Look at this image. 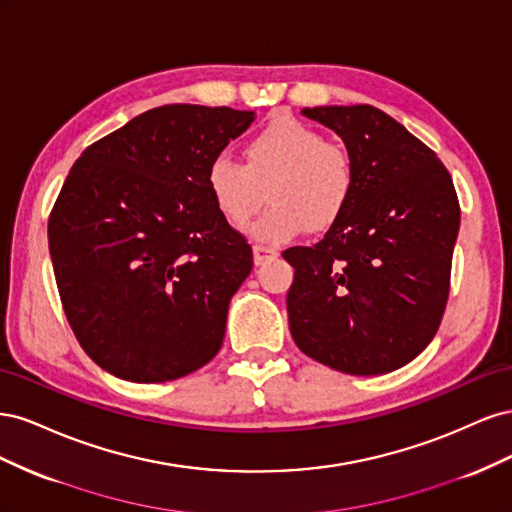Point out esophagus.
<instances>
[{
  "mask_svg": "<svg viewBox=\"0 0 512 512\" xmlns=\"http://www.w3.org/2000/svg\"><path fill=\"white\" fill-rule=\"evenodd\" d=\"M277 258V252L273 250V247H267V245H254V265L260 267L265 265V262Z\"/></svg>",
  "mask_w": 512,
  "mask_h": 512,
  "instance_id": "34e87169",
  "label": "esophagus"
}]
</instances>
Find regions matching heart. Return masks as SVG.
I'll return each mask as SVG.
<instances>
[{"label": "heart", "instance_id": "1", "mask_svg": "<svg viewBox=\"0 0 512 512\" xmlns=\"http://www.w3.org/2000/svg\"><path fill=\"white\" fill-rule=\"evenodd\" d=\"M247 166L215 156L207 168V190L222 218L245 226L269 188L271 207L250 228L252 237L284 243L309 232H327L348 211L356 190V168L344 147L327 143L316 128L290 115H275L245 145Z\"/></svg>", "mask_w": 512, "mask_h": 512}]
</instances>
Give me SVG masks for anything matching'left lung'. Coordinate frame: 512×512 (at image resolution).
Returning <instances> with one entry per match:
<instances>
[{
	"label": "left lung",
	"mask_w": 512,
	"mask_h": 512,
	"mask_svg": "<svg viewBox=\"0 0 512 512\" xmlns=\"http://www.w3.org/2000/svg\"><path fill=\"white\" fill-rule=\"evenodd\" d=\"M301 115L342 138L356 168L344 218L312 247L282 256L294 344L352 376L410 363L436 335L459 232L453 179L425 143L369 104Z\"/></svg>",
	"instance_id": "1"
}]
</instances>
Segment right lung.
Returning <instances> with one entry per match:
<instances>
[{"label": "right lung", "mask_w": 512, "mask_h": 512, "mask_svg": "<svg viewBox=\"0 0 512 512\" xmlns=\"http://www.w3.org/2000/svg\"><path fill=\"white\" fill-rule=\"evenodd\" d=\"M254 119L166 104L74 162L49 218V250L70 327L108 374L177 380L222 348L230 299L254 260L215 207L207 168Z\"/></svg>", "instance_id": "obj_1"}]
</instances>
